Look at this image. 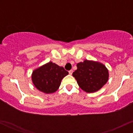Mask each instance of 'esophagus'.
<instances>
[{
	"instance_id": "obj_1",
	"label": "esophagus",
	"mask_w": 133,
	"mask_h": 133,
	"mask_svg": "<svg viewBox=\"0 0 133 133\" xmlns=\"http://www.w3.org/2000/svg\"><path fill=\"white\" fill-rule=\"evenodd\" d=\"M72 72H73L72 70H70V71H69V74L70 75H71V74H72Z\"/></svg>"
}]
</instances>
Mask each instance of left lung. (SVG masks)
<instances>
[{
    "label": "left lung",
    "instance_id": "8db88e82",
    "mask_svg": "<svg viewBox=\"0 0 133 133\" xmlns=\"http://www.w3.org/2000/svg\"><path fill=\"white\" fill-rule=\"evenodd\" d=\"M77 70L72 76L77 84L86 92H94L99 90L108 80V71L99 62L85 60L77 64Z\"/></svg>",
    "mask_w": 133,
    "mask_h": 133
}]
</instances>
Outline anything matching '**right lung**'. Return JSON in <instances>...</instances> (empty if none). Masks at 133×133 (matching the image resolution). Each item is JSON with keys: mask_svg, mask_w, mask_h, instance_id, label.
<instances>
[{"mask_svg": "<svg viewBox=\"0 0 133 133\" xmlns=\"http://www.w3.org/2000/svg\"><path fill=\"white\" fill-rule=\"evenodd\" d=\"M68 74L64 68L49 62L34 71L32 79L37 89L49 94L57 91L62 79Z\"/></svg>", "mask_w": 133, "mask_h": 133, "instance_id": "add662e5", "label": "right lung"}]
</instances>
